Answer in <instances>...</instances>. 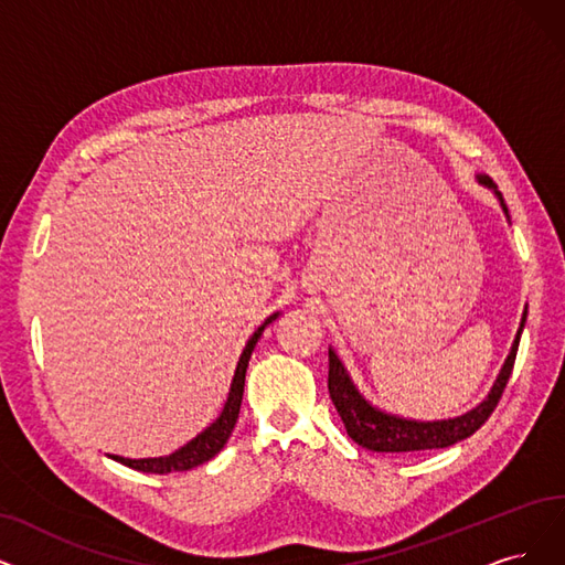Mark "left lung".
Segmentation results:
<instances>
[{
  "label": "left lung",
  "instance_id": "8db88e82",
  "mask_svg": "<svg viewBox=\"0 0 565 565\" xmlns=\"http://www.w3.org/2000/svg\"><path fill=\"white\" fill-rule=\"evenodd\" d=\"M480 183L487 188H493L495 196L501 199V206L508 213L501 192L495 190L491 183V178L480 175ZM526 322V310L522 324H519L516 338L512 343V350L505 359V364L501 369L499 380L491 387L487 401H482L476 411H470L461 417L455 419H443V422H413V419H401L387 413H380L377 408L356 392L352 385L350 375L345 373L341 359L335 356L333 350H329V396L335 405L338 415H341L348 436L366 449H373V452H419V449H438V447H449L468 436H472L478 428L489 419V415L495 411L499 405L508 380L512 375V366L516 359V348H519V338H522V329Z\"/></svg>",
  "mask_w": 565,
  "mask_h": 565
}]
</instances>
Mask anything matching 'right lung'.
<instances>
[{
  "instance_id": "1",
  "label": "right lung",
  "mask_w": 565,
  "mask_h": 565,
  "mask_svg": "<svg viewBox=\"0 0 565 565\" xmlns=\"http://www.w3.org/2000/svg\"><path fill=\"white\" fill-rule=\"evenodd\" d=\"M278 318L276 315H270V318L253 333L250 341H247L241 359H238V366H236V375L232 382V392L227 403H224V411L222 415L206 428L204 434H199L192 443H188L185 447H180L178 452L169 455V457H160V459H125V457H113L116 461L134 468V470H143V472H157V476H167V472H180V470H190L194 466L206 463L209 459H213L220 449L224 447V443L230 440L232 431H234V424L238 419V411H241V401H243V387H245V371H247V361H250V354L259 341L262 331L266 329V324H270Z\"/></svg>"
}]
</instances>
